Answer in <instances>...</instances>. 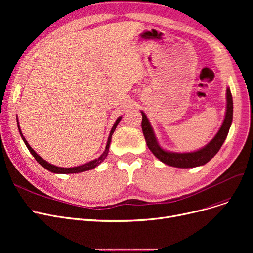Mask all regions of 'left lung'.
Wrapping results in <instances>:
<instances>
[{"label":"left lung","mask_w":253,"mask_h":253,"mask_svg":"<svg viewBox=\"0 0 253 253\" xmlns=\"http://www.w3.org/2000/svg\"><path fill=\"white\" fill-rule=\"evenodd\" d=\"M142 115L141 128L143 135L147 141L148 148L154 154L156 158L163 162L166 165L177 167V168H193L202 166L209 162L213 158L217 152L220 150L222 143L228 136L229 130L233 121V97L230 88H227V110H225V116L223 122L216 133V135L208 142L204 148L191 153H174L168 152L162 149L159 144L153 127L149 121L148 117L140 111Z\"/></svg>","instance_id":"obj_1"}]
</instances>
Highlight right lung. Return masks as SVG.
I'll list each match as a JSON object with an SVG mask.
<instances>
[{
  "label": "right lung",
  "instance_id": "add662e5",
  "mask_svg": "<svg viewBox=\"0 0 253 253\" xmlns=\"http://www.w3.org/2000/svg\"><path fill=\"white\" fill-rule=\"evenodd\" d=\"M121 119H122V117H119V118L116 120V122H115V124L113 125L112 130H111V132H110V135H109V138H108V142H106L105 150H104V152L102 153V155H100L99 158L94 159V160H92V161H90V162H88V163H85V164H83V165H79V166H77V167H70V168H64V167H58V166H55V165H52V164L48 163L46 160H44V159H43L42 157H40V156L32 149V147L29 144V142L26 141V139L24 138V136H23V134H22V132H21V130H20V126H19V123H18V120H17V126H18V130H19V133H20V135H21V138H22V140L24 141V143H25V145H26V148L29 149V151H30L31 154L34 156V158L36 159L37 162H38L39 164H41L44 168H46L47 170L53 172V173L69 174V173H80V172H84V171H87V170H91V169H93V168H95L96 166H98V165L104 160V159L106 158V156H108V154H109V151H110V144H111V141H112V135H113L114 131H115L116 128H117V125L119 124L120 121H121Z\"/></svg>",
  "mask_w": 253,
  "mask_h": 253
}]
</instances>
